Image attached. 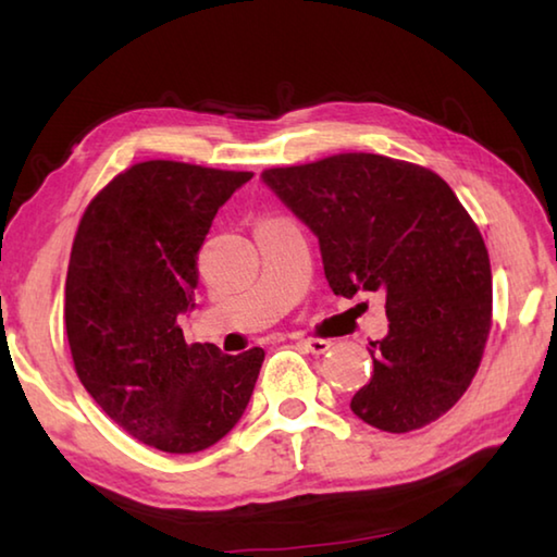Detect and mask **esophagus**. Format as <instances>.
Returning a JSON list of instances; mask_svg holds the SVG:
<instances>
[{
	"label": "esophagus",
	"mask_w": 557,
	"mask_h": 557,
	"mask_svg": "<svg viewBox=\"0 0 557 557\" xmlns=\"http://www.w3.org/2000/svg\"><path fill=\"white\" fill-rule=\"evenodd\" d=\"M299 348L307 354H314V356H322L326 354L329 348H332V342H326V338H301Z\"/></svg>",
	"instance_id": "34e87169"
}]
</instances>
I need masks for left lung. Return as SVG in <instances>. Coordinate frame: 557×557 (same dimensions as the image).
<instances>
[{
    "label": "left lung",
    "instance_id": "1",
    "mask_svg": "<svg viewBox=\"0 0 557 557\" xmlns=\"http://www.w3.org/2000/svg\"><path fill=\"white\" fill-rule=\"evenodd\" d=\"M319 238L334 295L381 292L388 334L371 342V381L351 410L385 432L430 425L482 363L492 265L482 233L447 182L400 159L348 152L262 172Z\"/></svg>",
    "mask_w": 557,
    "mask_h": 557
}]
</instances>
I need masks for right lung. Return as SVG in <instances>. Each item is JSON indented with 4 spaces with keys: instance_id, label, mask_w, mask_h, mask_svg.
I'll return each instance as SVG.
<instances>
[{
    "instance_id": "obj_1",
    "label": "right lung",
    "mask_w": 557,
    "mask_h": 557,
    "mask_svg": "<svg viewBox=\"0 0 557 557\" xmlns=\"http://www.w3.org/2000/svg\"><path fill=\"white\" fill-rule=\"evenodd\" d=\"M250 172L152 159L88 203L65 277V334L81 383L110 420L169 455L228 435L256 388L262 348L238 356L184 342L196 256Z\"/></svg>"
}]
</instances>
